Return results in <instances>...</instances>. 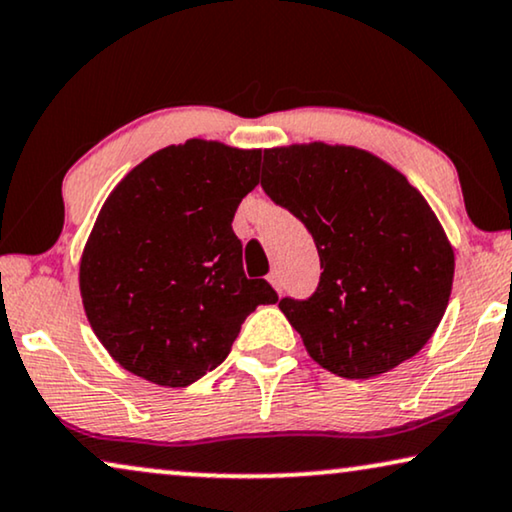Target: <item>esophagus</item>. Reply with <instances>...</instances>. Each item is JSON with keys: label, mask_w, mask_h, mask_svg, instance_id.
I'll list each match as a JSON object with an SVG mask.
<instances>
[{"label": "esophagus", "mask_w": 512, "mask_h": 512, "mask_svg": "<svg viewBox=\"0 0 512 512\" xmlns=\"http://www.w3.org/2000/svg\"><path fill=\"white\" fill-rule=\"evenodd\" d=\"M268 282H270L272 286H275V291H277V293H282V279H279V272H277V270H272V272H270V275H268Z\"/></svg>", "instance_id": "esophagus-1"}]
</instances>
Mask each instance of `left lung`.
Wrapping results in <instances>:
<instances>
[{"label":"left lung","instance_id":"left-lung-1","mask_svg":"<svg viewBox=\"0 0 512 512\" xmlns=\"http://www.w3.org/2000/svg\"><path fill=\"white\" fill-rule=\"evenodd\" d=\"M261 186L317 244V291L279 300L312 359L347 380L412 359L443 319L454 277L424 195L373 153L324 142L263 151Z\"/></svg>","mask_w":512,"mask_h":512}]
</instances>
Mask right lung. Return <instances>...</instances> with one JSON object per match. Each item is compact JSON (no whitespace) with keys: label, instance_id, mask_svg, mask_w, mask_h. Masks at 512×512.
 Masks as SVG:
<instances>
[{"label":"right lung","instance_id":"right-lung-1","mask_svg":"<svg viewBox=\"0 0 512 512\" xmlns=\"http://www.w3.org/2000/svg\"><path fill=\"white\" fill-rule=\"evenodd\" d=\"M261 151L188 139L114 188L81 256L88 321L125 370L188 387L230 354L244 319L277 303L247 279L233 216L258 184Z\"/></svg>","mask_w":512,"mask_h":512}]
</instances>
